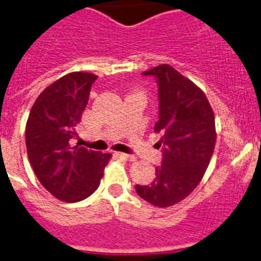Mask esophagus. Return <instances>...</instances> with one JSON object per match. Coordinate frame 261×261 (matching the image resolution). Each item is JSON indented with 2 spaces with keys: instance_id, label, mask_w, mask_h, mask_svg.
<instances>
[{
  "instance_id": "obj_1",
  "label": "esophagus",
  "mask_w": 261,
  "mask_h": 261,
  "mask_svg": "<svg viewBox=\"0 0 261 261\" xmlns=\"http://www.w3.org/2000/svg\"><path fill=\"white\" fill-rule=\"evenodd\" d=\"M117 155H118L121 160H125V161H128V162H131V161H135L136 157L135 155H131V154H126V153H116Z\"/></svg>"
}]
</instances>
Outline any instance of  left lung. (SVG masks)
I'll list each match as a JSON object with an SVG mask.
<instances>
[{"mask_svg":"<svg viewBox=\"0 0 261 261\" xmlns=\"http://www.w3.org/2000/svg\"><path fill=\"white\" fill-rule=\"evenodd\" d=\"M158 87V121L162 161L155 179L136 186V193L157 207H169L186 198L201 181L216 142L215 117L207 97L191 80L167 64L143 72Z\"/></svg>","mask_w":261,"mask_h":261,"instance_id":"obj_1","label":"left lung"}]
</instances>
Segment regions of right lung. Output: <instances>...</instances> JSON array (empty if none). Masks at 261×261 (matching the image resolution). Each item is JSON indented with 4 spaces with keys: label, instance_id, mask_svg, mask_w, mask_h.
Wrapping results in <instances>:
<instances>
[{
    "label": "right lung",
    "instance_id": "1",
    "mask_svg": "<svg viewBox=\"0 0 261 261\" xmlns=\"http://www.w3.org/2000/svg\"><path fill=\"white\" fill-rule=\"evenodd\" d=\"M96 79L85 72L59 79L41 92L27 121L29 162L45 189L60 201L79 202L91 196L112 157L111 153L73 145Z\"/></svg>",
    "mask_w": 261,
    "mask_h": 261
}]
</instances>
